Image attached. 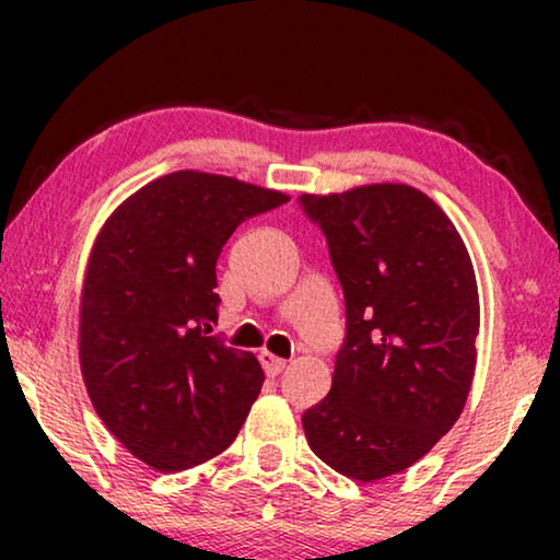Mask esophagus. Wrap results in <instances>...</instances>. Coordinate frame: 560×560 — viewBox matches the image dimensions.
I'll return each instance as SVG.
<instances>
[{
    "label": "esophagus",
    "mask_w": 560,
    "mask_h": 560,
    "mask_svg": "<svg viewBox=\"0 0 560 560\" xmlns=\"http://www.w3.org/2000/svg\"><path fill=\"white\" fill-rule=\"evenodd\" d=\"M259 362H262V370L270 374V377H275V374H280L282 370H285V359L275 357L270 354V351H259Z\"/></svg>",
    "instance_id": "1"
}]
</instances>
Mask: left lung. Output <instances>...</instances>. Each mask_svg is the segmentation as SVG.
I'll use <instances>...</instances> for the list:
<instances>
[{
  "instance_id": "1",
  "label": "left lung",
  "mask_w": 560,
  "mask_h": 560,
  "mask_svg": "<svg viewBox=\"0 0 560 560\" xmlns=\"http://www.w3.org/2000/svg\"><path fill=\"white\" fill-rule=\"evenodd\" d=\"M298 201L326 236L347 305L331 393L303 412L305 439L357 481L405 471L469 397L479 334L469 252L446 213L402 183Z\"/></svg>"
}]
</instances>
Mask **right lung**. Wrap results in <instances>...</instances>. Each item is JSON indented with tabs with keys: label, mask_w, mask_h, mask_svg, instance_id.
I'll return each instance as SVG.
<instances>
[{
	"label": "right lung",
	"mask_w": 560,
	"mask_h": 560,
	"mask_svg": "<svg viewBox=\"0 0 560 560\" xmlns=\"http://www.w3.org/2000/svg\"><path fill=\"white\" fill-rule=\"evenodd\" d=\"M288 203L226 175L178 171L112 213L81 293V372L98 418L129 454L183 471L236 439L265 372L209 336L217 259L234 229Z\"/></svg>",
	"instance_id": "add662e5"
}]
</instances>
